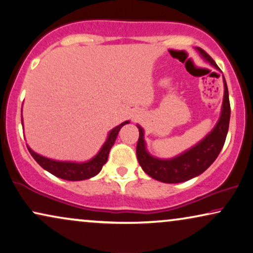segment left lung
I'll list each match as a JSON object with an SVG mask.
<instances>
[{"mask_svg":"<svg viewBox=\"0 0 253 253\" xmlns=\"http://www.w3.org/2000/svg\"><path fill=\"white\" fill-rule=\"evenodd\" d=\"M197 50L204 60L210 62L214 68L218 69L214 60L204 49L197 47ZM223 85L224 93L221 114L214 128L197 144L177 156L172 158H158L149 154L144 141V129L140 125H136L140 133L136 146V156L144 172L162 183L177 184L198 177L213 164L224 144L228 134L229 120H230V103H229L228 86L224 76Z\"/></svg>","mask_w":253,"mask_h":253,"instance_id":"8db88e82","label":"left lung"}]
</instances>
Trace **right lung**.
<instances>
[{
    "mask_svg": "<svg viewBox=\"0 0 253 253\" xmlns=\"http://www.w3.org/2000/svg\"><path fill=\"white\" fill-rule=\"evenodd\" d=\"M129 124V120L124 121L113 129H111L109 134H107L106 141L100 148L98 153H97L92 158L85 162H73V161H56L52 160V158L45 157L36 151H33L31 148L28 146V149L32 157L35 158L37 163L39 164L42 169L48 171L49 173L54 174L55 177L62 178L65 180H84L89 179V178L95 177L102 170L104 164L107 162L109 158V153L111 148L116 142L118 133L124 125ZM22 125H23V117H22ZM24 126V125H23Z\"/></svg>",
    "mask_w": 253,
    "mask_h": 253,
    "instance_id": "obj_1",
    "label": "right lung"
}]
</instances>
